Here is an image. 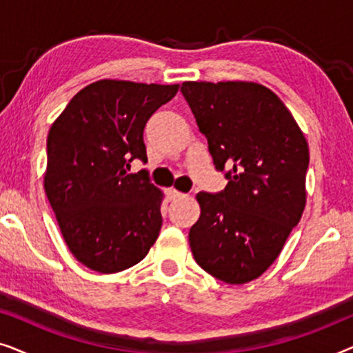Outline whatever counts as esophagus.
Masks as SVG:
<instances>
[{"label":"esophagus","mask_w":353,"mask_h":353,"mask_svg":"<svg viewBox=\"0 0 353 353\" xmlns=\"http://www.w3.org/2000/svg\"><path fill=\"white\" fill-rule=\"evenodd\" d=\"M167 194H168V199L170 201H175V199H180V197H183L185 194H183V192H180V191H176L175 188H168L167 190Z\"/></svg>","instance_id":"esophagus-1"}]
</instances>
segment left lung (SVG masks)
<instances>
[{
  "instance_id": "obj_1",
  "label": "left lung",
  "mask_w": 353,
  "mask_h": 353,
  "mask_svg": "<svg viewBox=\"0 0 353 353\" xmlns=\"http://www.w3.org/2000/svg\"><path fill=\"white\" fill-rule=\"evenodd\" d=\"M181 93L228 185L199 192L190 230L197 265L228 284L257 279L305 209L308 143L281 99L254 81H185Z\"/></svg>"
}]
</instances>
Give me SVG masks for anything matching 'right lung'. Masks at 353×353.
I'll list each match as a JSON object with an SVG mask.
<instances>
[{
  "mask_svg": "<svg viewBox=\"0 0 353 353\" xmlns=\"http://www.w3.org/2000/svg\"><path fill=\"white\" fill-rule=\"evenodd\" d=\"M180 85L104 79L80 90L48 133L43 186L67 248L86 268L123 272L146 257L162 226L163 192L146 173L149 117Z\"/></svg>",
  "mask_w": 353,
  "mask_h": 353,
  "instance_id": "obj_1",
  "label": "right lung"
}]
</instances>
